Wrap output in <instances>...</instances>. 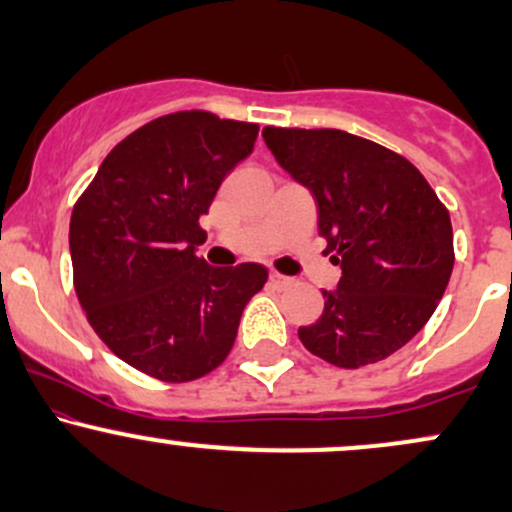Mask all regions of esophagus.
<instances>
[{
    "mask_svg": "<svg viewBox=\"0 0 512 512\" xmlns=\"http://www.w3.org/2000/svg\"><path fill=\"white\" fill-rule=\"evenodd\" d=\"M269 279H272V284L276 286V289H286V286L293 284L291 276H284V274H279V272L269 274Z\"/></svg>",
    "mask_w": 512,
    "mask_h": 512,
    "instance_id": "obj_1",
    "label": "esophagus"
}]
</instances>
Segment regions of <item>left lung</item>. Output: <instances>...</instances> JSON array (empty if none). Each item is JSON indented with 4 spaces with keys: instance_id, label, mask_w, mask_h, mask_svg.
I'll list each match as a JSON object with an SVG mask.
<instances>
[{
    "instance_id": "left-lung-1",
    "label": "left lung",
    "mask_w": 512,
    "mask_h": 512,
    "mask_svg": "<svg viewBox=\"0 0 512 512\" xmlns=\"http://www.w3.org/2000/svg\"><path fill=\"white\" fill-rule=\"evenodd\" d=\"M276 163L313 192L317 231L342 267L298 337L339 368L378 363L433 315L455 250L448 209L404 156L342 129L264 127Z\"/></svg>"
}]
</instances>
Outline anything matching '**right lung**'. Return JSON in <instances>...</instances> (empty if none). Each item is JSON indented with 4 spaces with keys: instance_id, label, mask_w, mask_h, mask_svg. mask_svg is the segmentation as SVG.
I'll use <instances>...</instances> for the list:
<instances>
[{
    "instance_id": "add662e5",
    "label": "right lung",
    "mask_w": 512,
    "mask_h": 512,
    "mask_svg": "<svg viewBox=\"0 0 512 512\" xmlns=\"http://www.w3.org/2000/svg\"><path fill=\"white\" fill-rule=\"evenodd\" d=\"M260 127L182 110L146 122L105 156L69 223L74 289L117 358L163 383L219 368L240 315L267 281L262 264L197 257L223 178L252 154Z\"/></svg>"
}]
</instances>
